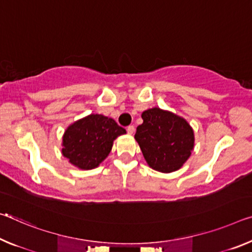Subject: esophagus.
<instances>
[{
  "label": "esophagus",
  "instance_id": "obj_1",
  "mask_svg": "<svg viewBox=\"0 0 252 252\" xmlns=\"http://www.w3.org/2000/svg\"><path fill=\"white\" fill-rule=\"evenodd\" d=\"M126 131H127V133H129V134H132L134 132V126H129L126 127Z\"/></svg>",
  "mask_w": 252,
  "mask_h": 252
}]
</instances>
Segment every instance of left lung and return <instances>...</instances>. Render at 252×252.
I'll return each mask as SVG.
<instances>
[{
  "instance_id": "obj_1",
  "label": "left lung",
  "mask_w": 252,
  "mask_h": 252,
  "mask_svg": "<svg viewBox=\"0 0 252 252\" xmlns=\"http://www.w3.org/2000/svg\"><path fill=\"white\" fill-rule=\"evenodd\" d=\"M141 118L143 123L134 138L148 165L161 173L178 170L194 148V131L189 122L159 107L145 111Z\"/></svg>"
}]
</instances>
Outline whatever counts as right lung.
Here are the masks:
<instances>
[{"label": "right lung", "mask_w": 252, "mask_h": 252, "mask_svg": "<svg viewBox=\"0 0 252 252\" xmlns=\"http://www.w3.org/2000/svg\"><path fill=\"white\" fill-rule=\"evenodd\" d=\"M126 132L113 119L90 114L66 129L63 137V156L81 169L96 168L109 156L115 139Z\"/></svg>", "instance_id": "obj_1"}]
</instances>
